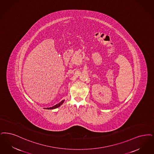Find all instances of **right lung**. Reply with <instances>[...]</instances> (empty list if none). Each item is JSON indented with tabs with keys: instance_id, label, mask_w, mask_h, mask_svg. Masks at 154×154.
Listing matches in <instances>:
<instances>
[{
	"instance_id": "add662e5",
	"label": "right lung",
	"mask_w": 154,
	"mask_h": 154,
	"mask_svg": "<svg viewBox=\"0 0 154 154\" xmlns=\"http://www.w3.org/2000/svg\"><path fill=\"white\" fill-rule=\"evenodd\" d=\"M63 102H64V100H62V101H61L60 103H59L58 104L55 105L54 106H52V107L47 108L46 109H55V108H58V107L60 106H61V105L63 104Z\"/></svg>"
}]
</instances>
